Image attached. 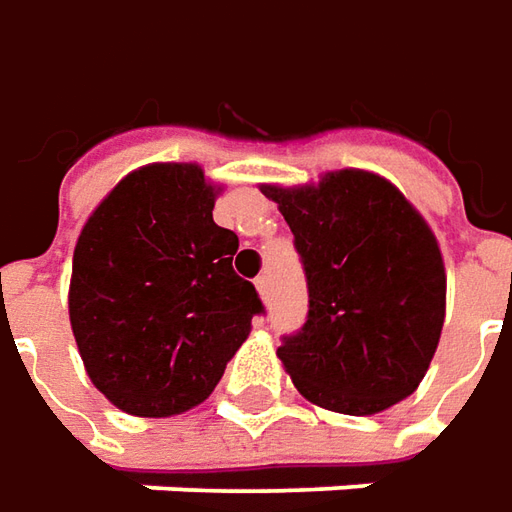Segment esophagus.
Listing matches in <instances>:
<instances>
[{
  "instance_id": "obj_1",
  "label": "esophagus",
  "mask_w": 512,
  "mask_h": 512,
  "mask_svg": "<svg viewBox=\"0 0 512 512\" xmlns=\"http://www.w3.org/2000/svg\"><path fill=\"white\" fill-rule=\"evenodd\" d=\"M255 286H257V291L266 297V294H269V274H260V277L255 280Z\"/></svg>"
}]
</instances>
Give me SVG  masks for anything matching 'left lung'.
Listing matches in <instances>:
<instances>
[{
  "label": "left lung",
  "mask_w": 512,
  "mask_h": 512,
  "mask_svg": "<svg viewBox=\"0 0 512 512\" xmlns=\"http://www.w3.org/2000/svg\"><path fill=\"white\" fill-rule=\"evenodd\" d=\"M263 195L280 203L309 286L306 323L277 348L297 391L351 416L411 397L445 323V266L428 223L397 186L360 169Z\"/></svg>",
  "instance_id": "obj_1"
}]
</instances>
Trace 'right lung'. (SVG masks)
<instances>
[{
	"label": "right lung",
	"mask_w": 512,
	"mask_h": 512,
	"mask_svg": "<svg viewBox=\"0 0 512 512\" xmlns=\"http://www.w3.org/2000/svg\"><path fill=\"white\" fill-rule=\"evenodd\" d=\"M212 209L195 164H152L81 229L70 323L93 385L127 414L172 416L203 402L266 311L232 269L238 235Z\"/></svg>",
	"instance_id": "add662e5"
}]
</instances>
